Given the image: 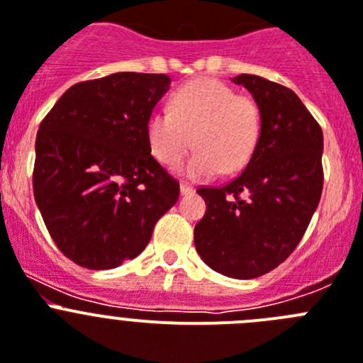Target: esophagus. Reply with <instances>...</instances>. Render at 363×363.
Masks as SVG:
<instances>
[{"label": "esophagus", "mask_w": 363, "mask_h": 363, "mask_svg": "<svg viewBox=\"0 0 363 363\" xmlns=\"http://www.w3.org/2000/svg\"><path fill=\"white\" fill-rule=\"evenodd\" d=\"M194 186L191 184H188V182H182L181 184V194L182 195H188V194H194Z\"/></svg>", "instance_id": "esophagus-1"}]
</instances>
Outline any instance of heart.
Masks as SVG:
<instances>
[{"label":"heart","instance_id":"b5f03b06","mask_svg":"<svg viewBox=\"0 0 363 363\" xmlns=\"http://www.w3.org/2000/svg\"><path fill=\"white\" fill-rule=\"evenodd\" d=\"M145 132L153 157L164 166L177 164L191 145L197 148L181 169L188 177H211L220 169L233 174L253 157L262 112L253 97L230 84L195 79L172 94L168 112L150 113Z\"/></svg>","mask_w":363,"mask_h":363}]
</instances>
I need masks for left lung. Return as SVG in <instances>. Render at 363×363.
<instances>
[{
  "mask_svg": "<svg viewBox=\"0 0 363 363\" xmlns=\"http://www.w3.org/2000/svg\"><path fill=\"white\" fill-rule=\"evenodd\" d=\"M231 81L259 103L262 132L242 174L197 189L206 213L194 237L211 269L246 280L275 269L302 240L324 186V137L293 90L251 74Z\"/></svg>",
  "mask_w": 363,
  "mask_h": 363,
  "instance_id": "obj_1",
  "label": "left lung"
}]
</instances>
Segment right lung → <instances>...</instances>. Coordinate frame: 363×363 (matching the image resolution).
Wrapping results in <instances>:
<instances>
[{
	"instance_id": "right-lung-1",
	"label": "right lung",
	"mask_w": 363,
	"mask_h": 363,
	"mask_svg": "<svg viewBox=\"0 0 363 363\" xmlns=\"http://www.w3.org/2000/svg\"><path fill=\"white\" fill-rule=\"evenodd\" d=\"M164 74L117 72L70 86L39 125L32 186L61 253L88 269L135 259L179 182L152 157L146 119Z\"/></svg>"
}]
</instances>
